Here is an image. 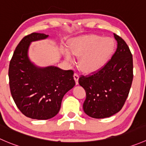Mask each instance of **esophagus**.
Here are the masks:
<instances>
[{
    "label": "esophagus",
    "instance_id": "1",
    "mask_svg": "<svg viewBox=\"0 0 146 146\" xmlns=\"http://www.w3.org/2000/svg\"><path fill=\"white\" fill-rule=\"evenodd\" d=\"M73 78H74L75 79V81H76V85L78 84V78H79V75L78 74V73H74V75H73Z\"/></svg>",
    "mask_w": 146,
    "mask_h": 146
}]
</instances>
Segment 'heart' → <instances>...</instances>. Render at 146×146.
Masks as SVG:
<instances>
[{"label":"heart","instance_id":"obj_1","mask_svg":"<svg viewBox=\"0 0 146 146\" xmlns=\"http://www.w3.org/2000/svg\"><path fill=\"white\" fill-rule=\"evenodd\" d=\"M114 42L111 38L86 35L72 40L68 48L63 49L65 59L74 63L76 57H80L79 66L88 73L97 71L106 64L114 50Z\"/></svg>","mask_w":146,"mask_h":146}]
</instances>
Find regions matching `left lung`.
Returning a JSON list of instances; mask_svg holds the SVG:
<instances>
[{"label":"left lung","mask_w":146,"mask_h":146,"mask_svg":"<svg viewBox=\"0 0 146 146\" xmlns=\"http://www.w3.org/2000/svg\"><path fill=\"white\" fill-rule=\"evenodd\" d=\"M118 43L111 59L97 72L80 76V86L86 92L83 111L93 118H108L121 110L132 84L133 56L128 45L114 33Z\"/></svg>","instance_id":"obj_1"}]
</instances>
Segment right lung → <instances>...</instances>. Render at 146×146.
I'll list each match as a JSON object with an SVG mask.
<instances>
[{
  "mask_svg": "<svg viewBox=\"0 0 146 146\" xmlns=\"http://www.w3.org/2000/svg\"><path fill=\"white\" fill-rule=\"evenodd\" d=\"M48 35L33 33L17 46L8 70L9 85L17 107L32 119L47 120L60 111L62 99L76 85L72 70L55 66L39 67L29 58L31 43L44 40Z\"/></svg>",
  "mask_w": 146,
  "mask_h": 146,
  "instance_id": "right-lung-1",
  "label": "right lung"
}]
</instances>
